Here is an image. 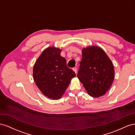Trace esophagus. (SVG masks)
Segmentation results:
<instances>
[{
	"mask_svg": "<svg viewBox=\"0 0 135 135\" xmlns=\"http://www.w3.org/2000/svg\"><path fill=\"white\" fill-rule=\"evenodd\" d=\"M73 70H74V71L75 72V74H76V73H77V68L76 67L73 68Z\"/></svg>",
	"mask_w": 135,
	"mask_h": 135,
	"instance_id": "obj_1",
	"label": "esophagus"
}]
</instances>
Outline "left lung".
Instances as JSON below:
<instances>
[{
  "label": "left lung",
  "instance_id": "obj_1",
  "mask_svg": "<svg viewBox=\"0 0 135 135\" xmlns=\"http://www.w3.org/2000/svg\"><path fill=\"white\" fill-rule=\"evenodd\" d=\"M80 64L77 76L88 95H104L114 79L113 64L104 51L97 46L83 48Z\"/></svg>",
  "mask_w": 135,
  "mask_h": 135
}]
</instances>
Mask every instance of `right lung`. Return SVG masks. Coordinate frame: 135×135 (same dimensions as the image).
<instances>
[{
	"label": "right lung",
	"mask_w": 135,
	"mask_h": 135,
	"mask_svg": "<svg viewBox=\"0 0 135 135\" xmlns=\"http://www.w3.org/2000/svg\"><path fill=\"white\" fill-rule=\"evenodd\" d=\"M55 47L45 49L35 62L33 78L43 95L53 100L61 99L75 76L74 71L66 66V60Z\"/></svg>",
	"instance_id": "obj_1"
}]
</instances>
